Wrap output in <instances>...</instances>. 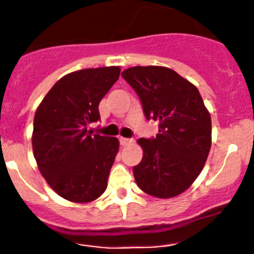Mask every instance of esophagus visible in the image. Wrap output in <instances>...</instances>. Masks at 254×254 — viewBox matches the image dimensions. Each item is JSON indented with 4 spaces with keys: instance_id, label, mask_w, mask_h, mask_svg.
<instances>
[{
    "instance_id": "esophagus-1",
    "label": "esophagus",
    "mask_w": 254,
    "mask_h": 254,
    "mask_svg": "<svg viewBox=\"0 0 254 254\" xmlns=\"http://www.w3.org/2000/svg\"><path fill=\"white\" fill-rule=\"evenodd\" d=\"M120 143L123 146H129L131 143H134V140L132 139H127V137H120Z\"/></svg>"
}]
</instances>
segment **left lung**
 Listing matches in <instances>:
<instances>
[{
	"label": "left lung",
	"mask_w": 254,
	"mask_h": 254,
	"mask_svg": "<svg viewBox=\"0 0 254 254\" xmlns=\"http://www.w3.org/2000/svg\"><path fill=\"white\" fill-rule=\"evenodd\" d=\"M122 76L135 89L148 120L158 122L155 139H139L141 162L132 168L146 194L170 199L194 183L211 147V118L198 88L165 66H134Z\"/></svg>",
	"instance_id": "1"
}]
</instances>
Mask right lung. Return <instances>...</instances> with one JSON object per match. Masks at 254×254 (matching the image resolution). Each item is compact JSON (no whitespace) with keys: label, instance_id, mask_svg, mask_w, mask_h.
Returning a JSON list of instances; mask_svg holds the SVG:
<instances>
[{"label":"right lung","instance_id":"obj_1","mask_svg":"<svg viewBox=\"0 0 254 254\" xmlns=\"http://www.w3.org/2000/svg\"><path fill=\"white\" fill-rule=\"evenodd\" d=\"M120 75L119 66L84 68L61 77L34 115L32 145L38 168L55 193L89 203L104 193L119 151L117 137L92 135L98 106Z\"/></svg>","mask_w":254,"mask_h":254}]
</instances>
